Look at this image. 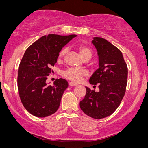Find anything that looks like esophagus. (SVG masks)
<instances>
[{
    "instance_id": "1",
    "label": "esophagus",
    "mask_w": 148,
    "mask_h": 148,
    "mask_svg": "<svg viewBox=\"0 0 148 148\" xmlns=\"http://www.w3.org/2000/svg\"><path fill=\"white\" fill-rule=\"evenodd\" d=\"M69 86H76L77 84H74V83H73V82H69Z\"/></svg>"
}]
</instances>
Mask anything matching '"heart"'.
<instances>
[{"instance_id": "obj_1", "label": "heart", "mask_w": 148, "mask_h": 148, "mask_svg": "<svg viewBox=\"0 0 148 148\" xmlns=\"http://www.w3.org/2000/svg\"><path fill=\"white\" fill-rule=\"evenodd\" d=\"M79 52L80 55L82 56L83 58H86L87 56L92 55V52L90 48L88 46L85 45H80L79 46ZM66 52V48H64L63 50L60 52V56H62L64 55ZM87 73L86 71L82 69H77L75 68H70L67 70L64 71L62 73V76L64 78L68 79L73 82H79L81 80L82 77L86 75Z\"/></svg>"}]
</instances>
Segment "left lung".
Listing matches in <instances>:
<instances>
[{"instance_id":"obj_1","label":"left lung","mask_w":148,"mask_h":148,"mask_svg":"<svg viewBox=\"0 0 148 148\" xmlns=\"http://www.w3.org/2000/svg\"><path fill=\"white\" fill-rule=\"evenodd\" d=\"M92 43L97 50L99 68L90 77V84H98L100 91L86 87V94L79 106L88 116L100 119L112 114L120 105L126 91L128 69L122 52L110 42L94 37Z\"/></svg>"}]
</instances>
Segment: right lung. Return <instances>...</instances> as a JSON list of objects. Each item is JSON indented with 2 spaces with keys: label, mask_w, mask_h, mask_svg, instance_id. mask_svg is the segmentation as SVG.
<instances>
[{
  "label": "right lung",
  "mask_w": 148,
  "mask_h": 148,
  "mask_svg": "<svg viewBox=\"0 0 148 148\" xmlns=\"http://www.w3.org/2000/svg\"><path fill=\"white\" fill-rule=\"evenodd\" d=\"M76 35L44 36L25 50L19 64L17 86L25 108L34 116L46 117L55 113L68 82L56 79L53 86L46 84L52 67L57 62L62 48Z\"/></svg>",
  "instance_id": "right-lung-1"
}]
</instances>
